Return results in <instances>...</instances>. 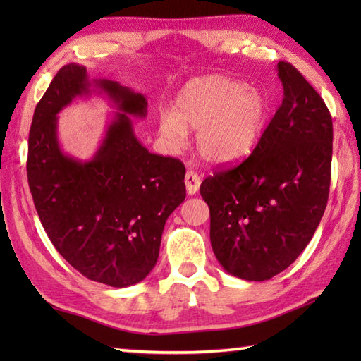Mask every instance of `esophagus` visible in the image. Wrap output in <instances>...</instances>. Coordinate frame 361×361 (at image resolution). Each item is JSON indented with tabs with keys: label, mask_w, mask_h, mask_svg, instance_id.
<instances>
[{
	"label": "esophagus",
	"mask_w": 361,
	"mask_h": 361,
	"mask_svg": "<svg viewBox=\"0 0 361 361\" xmlns=\"http://www.w3.org/2000/svg\"><path fill=\"white\" fill-rule=\"evenodd\" d=\"M185 183H186V189H188V194L189 195H194L198 192V189H200V176H198L195 172L192 171H188L186 176H185Z\"/></svg>",
	"instance_id": "obj_1"
}]
</instances>
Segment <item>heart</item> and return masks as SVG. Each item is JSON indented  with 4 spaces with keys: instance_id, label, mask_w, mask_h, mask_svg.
Instances as JSON below:
<instances>
[{
    "instance_id": "b5f03b06",
    "label": "heart",
    "mask_w": 361,
    "mask_h": 361,
    "mask_svg": "<svg viewBox=\"0 0 361 361\" xmlns=\"http://www.w3.org/2000/svg\"><path fill=\"white\" fill-rule=\"evenodd\" d=\"M270 111L262 88L226 75H203L178 91L172 111L159 114L158 132L169 145L178 147L188 130H197V150L208 163H233L257 147Z\"/></svg>"
}]
</instances>
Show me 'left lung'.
I'll list each match as a JSON object with an SVG mask.
<instances>
[{
	"label": "left lung",
	"instance_id": "obj_1",
	"mask_svg": "<svg viewBox=\"0 0 361 361\" xmlns=\"http://www.w3.org/2000/svg\"><path fill=\"white\" fill-rule=\"evenodd\" d=\"M282 104L251 155L200 186L219 264L267 281L307 247L323 217L332 166V118L295 66L279 62Z\"/></svg>",
	"mask_w": 361,
	"mask_h": 361
}]
</instances>
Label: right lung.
Here are the masks:
<instances>
[{"instance_id":"obj_1","label":"right lung","mask_w":361,"mask_h":361,"mask_svg":"<svg viewBox=\"0 0 361 361\" xmlns=\"http://www.w3.org/2000/svg\"><path fill=\"white\" fill-rule=\"evenodd\" d=\"M104 94L118 111L95 155L65 154L56 114L75 97ZM147 99L87 68L60 70L37 104L29 132L27 181L35 209L54 247L85 278L110 287L141 282L157 265L167 217L185 202L186 169L180 159L150 153L133 121Z\"/></svg>"}]
</instances>
